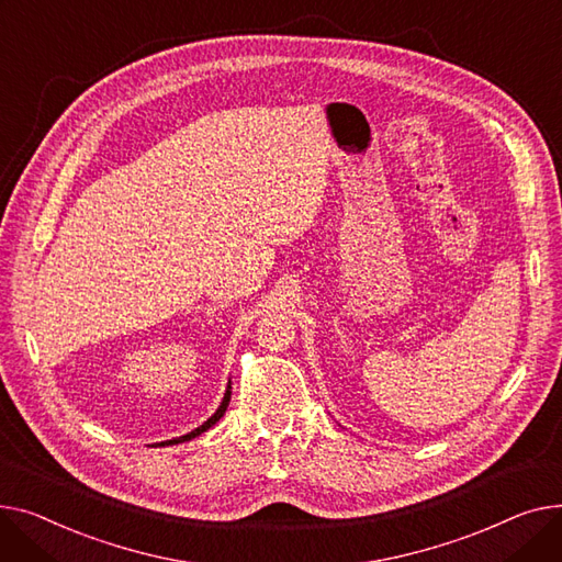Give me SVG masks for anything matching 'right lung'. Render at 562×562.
<instances>
[{
  "label": "right lung",
  "mask_w": 562,
  "mask_h": 562,
  "mask_svg": "<svg viewBox=\"0 0 562 562\" xmlns=\"http://www.w3.org/2000/svg\"><path fill=\"white\" fill-rule=\"evenodd\" d=\"M228 402H231V381H228V385H226V392H224V400H222V404H220V408L202 424V426H196L194 431H190V434H186V436H181V438H172V440H165V442H160V447H165V445H179V442H188V440H192V438H196V436H202L204 431H209L211 426H215V422H220V417L226 413V406H228Z\"/></svg>",
  "instance_id": "add662e5"
}]
</instances>
